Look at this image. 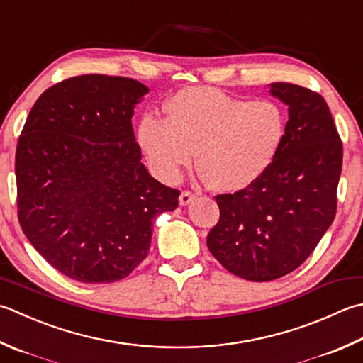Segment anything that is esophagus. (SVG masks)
Masks as SVG:
<instances>
[{
  "label": "esophagus",
  "mask_w": 363,
  "mask_h": 363,
  "mask_svg": "<svg viewBox=\"0 0 363 363\" xmlns=\"http://www.w3.org/2000/svg\"><path fill=\"white\" fill-rule=\"evenodd\" d=\"M191 201H195V195L190 194V191H182L179 196V204L181 206H189Z\"/></svg>",
  "instance_id": "34e87169"
}]
</instances>
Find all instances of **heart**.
Returning a JSON list of instances; mask_svg holds the SVG:
<instances>
[{
	"label": "heart",
	"mask_w": 363,
	"mask_h": 363,
	"mask_svg": "<svg viewBox=\"0 0 363 363\" xmlns=\"http://www.w3.org/2000/svg\"><path fill=\"white\" fill-rule=\"evenodd\" d=\"M167 119L146 115L138 143L154 174L179 181L196 155L204 181L218 191H240L272 167L286 133L285 110L274 101H245L211 88L177 91Z\"/></svg>",
	"instance_id": "obj_1"
}]
</instances>
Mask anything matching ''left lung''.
<instances>
[{
  "label": "left lung",
  "mask_w": 363,
  "mask_h": 363,
  "mask_svg": "<svg viewBox=\"0 0 363 363\" xmlns=\"http://www.w3.org/2000/svg\"><path fill=\"white\" fill-rule=\"evenodd\" d=\"M288 106L286 133L267 173L252 187L218 195L208 248L226 271L250 281L293 272L315 250L337 211L343 145L324 99L291 83H271Z\"/></svg>",
  "instance_id": "left-lung-1"
}]
</instances>
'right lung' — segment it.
Listing matches in <instances>:
<instances>
[{"label": "right lung", "mask_w": 363, "mask_h": 363, "mask_svg": "<svg viewBox=\"0 0 363 363\" xmlns=\"http://www.w3.org/2000/svg\"><path fill=\"white\" fill-rule=\"evenodd\" d=\"M149 92L132 78L80 75L42 92L17 145L18 222L56 271L113 283L147 257L152 222L179 190L141 163L132 116Z\"/></svg>", "instance_id": "add662e5"}]
</instances>
